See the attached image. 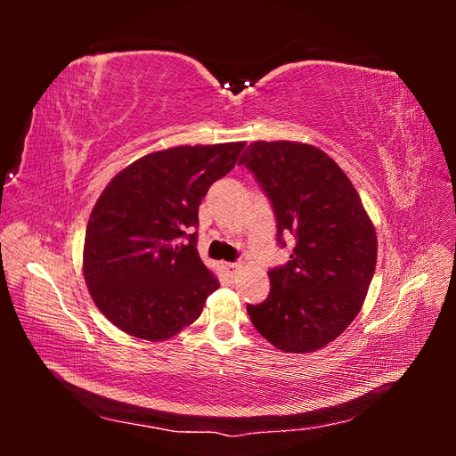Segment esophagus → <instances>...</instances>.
<instances>
[{"instance_id":"esophagus-1","label":"esophagus","mask_w":456,"mask_h":456,"mask_svg":"<svg viewBox=\"0 0 456 456\" xmlns=\"http://www.w3.org/2000/svg\"><path fill=\"white\" fill-rule=\"evenodd\" d=\"M223 268H224V272L230 275V278H236V273H238V270H240V265H238V262H224Z\"/></svg>"}]
</instances>
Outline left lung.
Returning a JSON list of instances; mask_svg holds the SVG:
<instances>
[{
    "label": "left lung",
    "instance_id": "left-lung-1",
    "mask_svg": "<svg viewBox=\"0 0 456 456\" xmlns=\"http://www.w3.org/2000/svg\"><path fill=\"white\" fill-rule=\"evenodd\" d=\"M238 163L270 200L278 243L295 238L291 260L268 272V298L247 312L275 348L320 350L363 305L377 266L375 228L350 178L320 148L256 141Z\"/></svg>",
    "mask_w": 456,
    "mask_h": 456
}]
</instances>
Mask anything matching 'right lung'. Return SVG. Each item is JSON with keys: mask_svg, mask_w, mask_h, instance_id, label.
Returning <instances> with one entry per match:
<instances>
[{"mask_svg": "<svg viewBox=\"0 0 456 456\" xmlns=\"http://www.w3.org/2000/svg\"><path fill=\"white\" fill-rule=\"evenodd\" d=\"M245 142L154 151L116 175L86 230L84 275L110 322L158 342L194 323L218 280L198 253V209Z\"/></svg>", "mask_w": 456, "mask_h": 456, "instance_id": "1", "label": "right lung"}]
</instances>
